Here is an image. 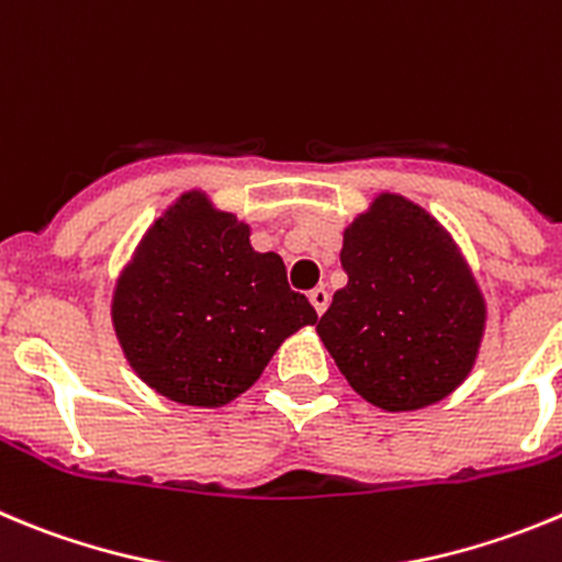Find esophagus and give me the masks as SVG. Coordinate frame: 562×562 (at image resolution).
Listing matches in <instances>:
<instances>
[{"label": "esophagus", "mask_w": 562, "mask_h": 562, "mask_svg": "<svg viewBox=\"0 0 562 562\" xmlns=\"http://www.w3.org/2000/svg\"><path fill=\"white\" fill-rule=\"evenodd\" d=\"M308 301H312V306H315L317 315H323L328 308V290L326 286H317V290L308 292Z\"/></svg>", "instance_id": "esophagus-1"}]
</instances>
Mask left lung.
<instances>
[{
    "instance_id": "1",
    "label": "left lung",
    "mask_w": 562,
    "mask_h": 562,
    "mask_svg": "<svg viewBox=\"0 0 562 562\" xmlns=\"http://www.w3.org/2000/svg\"><path fill=\"white\" fill-rule=\"evenodd\" d=\"M345 290L317 323L353 390L390 412L446 398L473 368L485 303L446 231L382 194L345 231Z\"/></svg>"
}]
</instances>
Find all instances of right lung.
I'll list each match as a JSON object with an SVG mask.
<instances>
[{"instance_id": "right-lung-1", "label": "right lung", "mask_w": 562, "mask_h": 562, "mask_svg": "<svg viewBox=\"0 0 562 562\" xmlns=\"http://www.w3.org/2000/svg\"><path fill=\"white\" fill-rule=\"evenodd\" d=\"M200 194L180 198L138 245L113 295L127 362L156 393L223 406L245 393L276 348L317 312L286 284L278 254Z\"/></svg>"}]
</instances>
